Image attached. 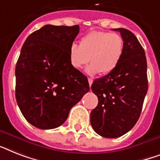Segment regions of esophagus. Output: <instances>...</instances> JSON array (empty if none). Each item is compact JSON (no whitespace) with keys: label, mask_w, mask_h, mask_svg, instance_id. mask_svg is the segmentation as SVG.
Instances as JSON below:
<instances>
[{"label":"esophagus","mask_w":160,"mask_h":160,"mask_svg":"<svg viewBox=\"0 0 160 160\" xmlns=\"http://www.w3.org/2000/svg\"><path fill=\"white\" fill-rule=\"evenodd\" d=\"M88 81H89V86H91V84H93V79H91V78H88Z\"/></svg>","instance_id":"obj_1"}]
</instances>
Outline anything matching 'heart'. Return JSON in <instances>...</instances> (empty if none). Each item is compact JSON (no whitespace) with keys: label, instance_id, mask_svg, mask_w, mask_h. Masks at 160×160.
<instances>
[{"label":"heart","instance_id":"b5f03b06","mask_svg":"<svg viewBox=\"0 0 160 160\" xmlns=\"http://www.w3.org/2000/svg\"><path fill=\"white\" fill-rule=\"evenodd\" d=\"M124 51V41L121 35L104 31H92L80 39V45L72 43L69 50L71 67L86 68L90 76L102 72L108 74L120 63Z\"/></svg>","mask_w":160,"mask_h":160}]
</instances>
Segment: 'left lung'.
Returning a JSON list of instances; mask_svg holds the SVG:
<instances>
[{
	"label": "left lung",
	"mask_w": 160,
	"mask_h": 160,
	"mask_svg": "<svg viewBox=\"0 0 160 160\" xmlns=\"http://www.w3.org/2000/svg\"><path fill=\"white\" fill-rule=\"evenodd\" d=\"M113 30L120 32L124 41L122 58L113 71L96 79L91 85L98 103L91 111L90 123L97 134L106 138L120 137L134 127L148 90L143 48L131 31Z\"/></svg>",
	"instance_id": "obj_1"
}]
</instances>
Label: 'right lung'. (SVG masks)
I'll use <instances>...</instances> for the list:
<instances>
[{
	"mask_svg": "<svg viewBox=\"0 0 160 160\" xmlns=\"http://www.w3.org/2000/svg\"><path fill=\"white\" fill-rule=\"evenodd\" d=\"M79 25L47 24L25 40L15 67V98L26 120L39 129L57 128L89 92L88 79L71 67L69 50Z\"/></svg>",
	"mask_w": 160,
	"mask_h": 160,
	"instance_id": "obj_1",
	"label": "right lung"
}]
</instances>
